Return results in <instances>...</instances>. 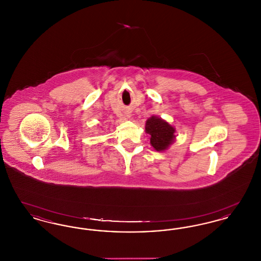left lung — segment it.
<instances>
[{"mask_svg": "<svg viewBox=\"0 0 261 261\" xmlns=\"http://www.w3.org/2000/svg\"><path fill=\"white\" fill-rule=\"evenodd\" d=\"M145 131L149 134V143L156 151H164L173 144L176 139L175 128L162 117L152 115L146 121Z\"/></svg>", "mask_w": 261, "mask_h": 261, "instance_id": "1", "label": "left lung"}]
</instances>
